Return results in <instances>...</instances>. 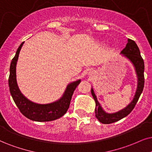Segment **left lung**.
Segmentation results:
<instances>
[{"label":"left lung","instance_id":"1","mask_svg":"<svg viewBox=\"0 0 152 152\" xmlns=\"http://www.w3.org/2000/svg\"><path fill=\"white\" fill-rule=\"evenodd\" d=\"M123 56L126 57L129 59L130 62L133 65L135 68L136 74L137 77V90L135 92V95L131 102L127 107L122 109L121 110L116 111L114 113H107L102 109L101 105L99 104V102L97 101L93 88H91V94L95 99L96 107H95V116L98 119L99 122L104 124H109L112 123L116 122L121 120L124 117L128 116L131 112L132 109L135 107L136 103L137 102L138 99L141 93H142L145 84V76H144V71H145V64L144 60L142 58L139 48L137 47L135 42L131 39H128V43L126 44V47L121 52Z\"/></svg>","mask_w":152,"mask_h":152}]
</instances>
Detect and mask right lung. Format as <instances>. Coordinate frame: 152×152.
<instances>
[{"mask_svg": "<svg viewBox=\"0 0 152 152\" xmlns=\"http://www.w3.org/2000/svg\"><path fill=\"white\" fill-rule=\"evenodd\" d=\"M24 42L21 43L15 54L14 58L10 67V76L8 84L10 92L12 95L13 100L20 112L26 118L32 121L38 122L50 121L56 120L64 115L69 107L70 102L74 91L78 84L80 79L68 84L64 94L58 100L49 104H37L30 101L23 95L19 89L16 79V65L18 60L19 54L22 48Z\"/></svg>", "mask_w": 152, "mask_h": 152, "instance_id": "right-lung-1", "label": "right lung"}]
</instances>
